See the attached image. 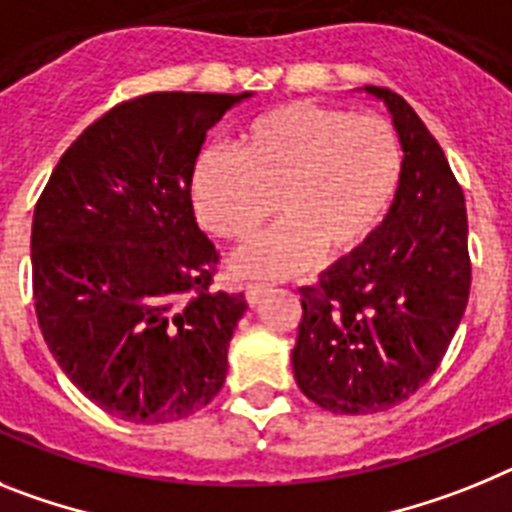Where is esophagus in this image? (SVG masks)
Returning a JSON list of instances; mask_svg holds the SVG:
<instances>
[{"instance_id": "obj_1", "label": "esophagus", "mask_w": 512, "mask_h": 512, "mask_svg": "<svg viewBox=\"0 0 512 512\" xmlns=\"http://www.w3.org/2000/svg\"><path fill=\"white\" fill-rule=\"evenodd\" d=\"M265 291H268V286H262V283H250V286L244 288V299H247V304L250 306H255L260 304L262 293Z\"/></svg>"}]
</instances>
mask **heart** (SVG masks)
<instances>
[{
  "instance_id": "heart-1",
  "label": "heart",
  "mask_w": 512,
  "mask_h": 512,
  "mask_svg": "<svg viewBox=\"0 0 512 512\" xmlns=\"http://www.w3.org/2000/svg\"><path fill=\"white\" fill-rule=\"evenodd\" d=\"M402 180L397 131L376 115L288 102L252 118L226 151H201L190 203L213 237L250 239L278 211L273 229L244 247L239 278H283L319 255L348 257L371 242Z\"/></svg>"
}]
</instances>
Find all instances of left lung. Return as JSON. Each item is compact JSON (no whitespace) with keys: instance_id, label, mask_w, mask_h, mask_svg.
<instances>
[{"instance_id":"left-lung-1","label":"left lung","mask_w":512,"mask_h":512,"mask_svg":"<svg viewBox=\"0 0 512 512\" xmlns=\"http://www.w3.org/2000/svg\"><path fill=\"white\" fill-rule=\"evenodd\" d=\"M391 115L402 180L379 234L301 288L296 384L322 410L373 415L441 366L469 301L466 203L448 159L399 95L363 87Z\"/></svg>"}]
</instances>
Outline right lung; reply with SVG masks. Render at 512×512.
<instances>
[{
    "label": "right lung",
    "mask_w": 512,
    "mask_h": 512,
    "mask_svg": "<svg viewBox=\"0 0 512 512\" xmlns=\"http://www.w3.org/2000/svg\"><path fill=\"white\" fill-rule=\"evenodd\" d=\"M242 95L151 92L115 105L59 159L35 206V314L69 381L136 425L203 410L229 371L242 293L211 291L216 247L190 170Z\"/></svg>",
    "instance_id": "1"
}]
</instances>
